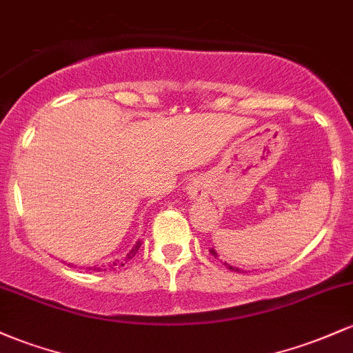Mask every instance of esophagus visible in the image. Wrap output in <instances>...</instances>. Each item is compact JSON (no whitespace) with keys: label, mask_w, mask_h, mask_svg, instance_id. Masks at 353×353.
Wrapping results in <instances>:
<instances>
[{"label":"esophagus","mask_w":353,"mask_h":353,"mask_svg":"<svg viewBox=\"0 0 353 353\" xmlns=\"http://www.w3.org/2000/svg\"><path fill=\"white\" fill-rule=\"evenodd\" d=\"M185 191H188V196L191 197V199H199V197H206L208 196L206 184H203L201 181H196V179H192L191 183L188 184Z\"/></svg>","instance_id":"esophagus-1"}]
</instances>
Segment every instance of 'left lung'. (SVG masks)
<instances>
[{"label": "left lung", "mask_w": 353, "mask_h": 353, "mask_svg": "<svg viewBox=\"0 0 353 353\" xmlns=\"http://www.w3.org/2000/svg\"><path fill=\"white\" fill-rule=\"evenodd\" d=\"M209 253H211L212 256H214V258H218V256H219V254L216 253V250H214V248H211V250H209ZM224 265H226V266H228V270H231V271H238V273H239V271H243V270H239V268H234V266L228 265V263H224Z\"/></svg>", "instance_id": "1"}]
</instances>
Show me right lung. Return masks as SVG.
Wrapping results in <instances>:
<instances>
[{
	"label": "right lung",
	"mask_w": 353,
	"mask_h": 353,
	"mask_svg": "<svg viewBox=\"0 0 353 353\" xmlns=\"http://www.w3.org/2000/svg\"><path fill=\"white\" fill-rule=\"evenodd\" d=\"M139 248H141V241H137V243H135V246L132 248V250L129 251V253H127V256L123 258V261H119V259H117V261H114V263H112V265H108V268H110V270H114L115 266H123V263H127V261H129V259H132V258L135 256V254H137ZM92 268H94V271H95V270H99V271L102 270V268H97V266H90V268H88V270H92ZM103 271H105V270H103Z\"/></svg>",
	"instance_id": "obj_1"
}]
</instances>
